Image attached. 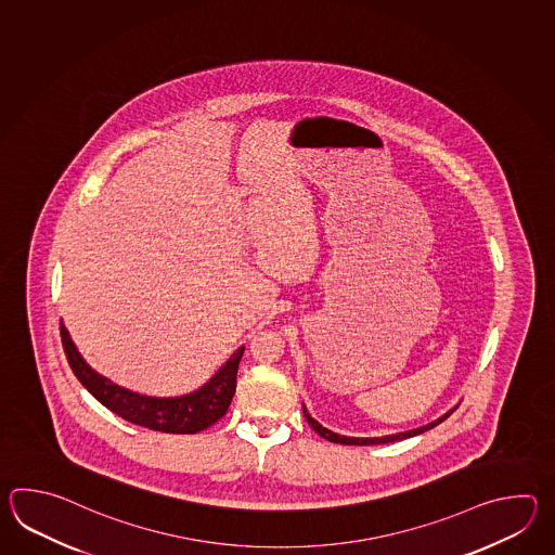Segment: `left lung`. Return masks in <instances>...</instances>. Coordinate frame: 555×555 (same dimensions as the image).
<instances>
[{
	"mask_svg": "<svg viewBox=\"0 0 555 555\" xmlns=\"http://www.w3.org/2000/svg\"><path fill=\"white\" fill-rule=\"evenodd\" d=\"M456 409H459V404H456L454 409H450L449 413L442 414V416L437 418V421H433V423H428V425L421 426V428H413V430H406V433H397V435H387V437L375 438L343 437V435H337V433H331L330 428L319 425L315 418H311V414L307 413L306 404H304V416H306L307 423H309V426L318 433L319 437H323L325 440H330V442L349 444V447H369V444H387V442H395V440H402V438L416 437V435L426 433V430H430V428H435V426L440 425L442 421H447L450 414L454 413Z\"/></svg>",
	"mask_w": 555,
	"mask_h": 555,
	"instance_id": "8db88e82",
	"label": "left lung"
}]
</instances>
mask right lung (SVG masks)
<instances>
[{
    "mask_svg": "<svg viewBox=\"0 0 555 555\" xmlns=\"http://www.w3.org/2000/svg\"><path fill=\"white\" fill-rule=\"evenodd\" d=\"M61 341L75 377L81 380V385L96 401L132 425L170 435H196L224 416L236 392L237 365L244 354V347H240L201 389L184 397L158 399L122 389L113 380L94 373L77 351L69 331L65 330L63 323Z\"/></svg>",
    "mask_w": 555,
    "mask_h": 555,
    "instance_id": "add662e5",
    "label": "right lung"
}]
</instances>
